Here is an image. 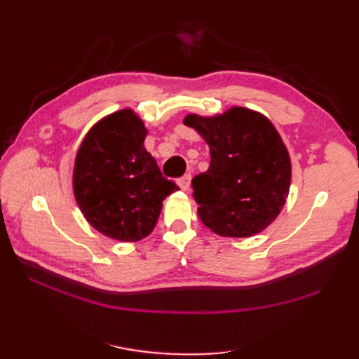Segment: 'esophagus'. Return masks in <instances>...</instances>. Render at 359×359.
I'll use <instances>...</instances> for the list:
<instances>
[{
    "label": "esophagus",
    "instance_id": "esophagus-1",
    "mask_svg": "<svg viewBox=\"0 0 359 359\" xmlns=\"http://www.w3.org/2000/svg\"><path fill=\"white\" fill-rule=\"evenodd\" d=\"M178 186L184 191H189L190 190V186H191V175H190V173H189V175H184L182 178L178 180Z\"/></svg>",
    "mask_w": 359,
    "mask_h": 359
}]
</instances>
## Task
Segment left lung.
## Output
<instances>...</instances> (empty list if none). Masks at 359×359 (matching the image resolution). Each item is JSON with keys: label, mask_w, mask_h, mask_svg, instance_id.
I'll use <instances>...</instances> for the list:
<instances>
[{"label": "left lung", "mask_w": 359, "mask_h": 359, "mask_svg": "<svg viewBox=\"0 0 359 359\" xmlns=\"http://www.w3.org/2000/svg\"><path fill=\"white\" fill-rule=\"evenodd\" d=\"M184 124L210 147L208 170L191 181L202 223L227 238L262 232L285 206L292 177L287 148L273 123L233 106L214 116L190 114Z\"/></svg>", "instance_id": "1"}]
</instances>
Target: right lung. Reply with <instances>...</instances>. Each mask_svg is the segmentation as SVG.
<instances>
[{
	"label": "right lung",
	"mask_w": 359,
	"mask_h": 359,
	"mask_svg": "<svg viewBox=\"0 0 359 359\" xmlns=\"http://www.w3.org/2000/svg\"><path fill=\"white\" fill-rule=\"evenodd\" d=\"M147 133L135 111H116L91 127L76 154L74 199L86 222L116 241L144 240L154 231L163 201L180 190L145 149Z\"/></svg>",
	"instance_id": "1"
}]
</instances>
